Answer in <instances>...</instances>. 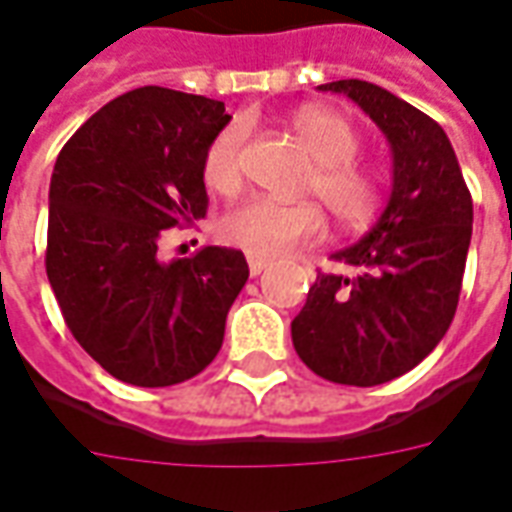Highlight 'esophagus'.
<instances>
[{
	"label": "esophagus",
	"instance_id": "34e87169",
	"mask_svg": "<svg viewBox=\"0 0 512 512\" xmlns=\"http://www.w3.org/2000/svg\"><path fill=\"white\" fill-rule=\"evenodd\" d=\"M246 263H249V274H252V276H260L268 266H271L268 260H263V257H255V255L246 257Z\"/></svg>",
	"mask_w": 512,
	"mask_h": 512
}]
</instances>
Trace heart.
<instances>
[{
    "instance_id": "b5f03b06",
    "label": "heart",
    "mask_w": 512,
    "mask_h": 512,
    "mask_svg": "<svg viewBox=\"0 0 512 512\" xmlns=\"http://www.w3.org/2000/svg\"><path fill=\"white\" fill-rule=\"evenodd\" d=\"M290 127L317 162L309 187L333 217L342 225H361L372 217L380 200V184L372 170L355 162L358 132L352 130L350 121L325 108H304L295 113ZM241 140V124H227L206 149L203 181L219 195H230L241 184ZM320 233L323 211L314 203L287 206L252 198L227 208L219 219V236L255 257H282L295 246L317 241Z\"/></svg>"
}]
</instances>
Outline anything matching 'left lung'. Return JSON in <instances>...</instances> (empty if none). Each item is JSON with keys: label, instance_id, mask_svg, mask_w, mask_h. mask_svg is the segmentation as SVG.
I'll use <instances>...</instances> for the list:
<instances>
[{"label": "left lung", "instance_id": "1", "mask_svg": "<svg viewBox=\"0 0 512 512\" xmlns=\"http://www.w3.org/2000/svg\"><path fill=\"white\" fill-rule=\"evenodd\" d=\"M391 146V198L358 244L333 252L355 274H317L293 320L298 358L325 380L372 388L415 369L456 314L472 198L437 121L377 83L333 81Z\"/></svg>", "mask_w": 512, "mask_h": 512}]
</instances>
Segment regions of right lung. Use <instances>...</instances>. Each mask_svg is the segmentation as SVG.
I'll use <instances>...</instances> for the list:
<instances>
[{
	"mask_svg": "<svg viewBox=\"0 0 512 512\" xmlns=\"http://www.w3.org/2000/svg\"><path fill=\"white\" fill-rule=\"evenodd\" d=\"M225 102L143 86L64 143L48 189L45 271L64 323L116 380L165 388L217 358L249 279L238 249L160 260L162 230L206 217L203 157Z\"/></svg>",
	"mask_w": 512,
	"mask_h": 512,
	"instance_id": "1",
	"label": "right lung"
}]
</instances>
